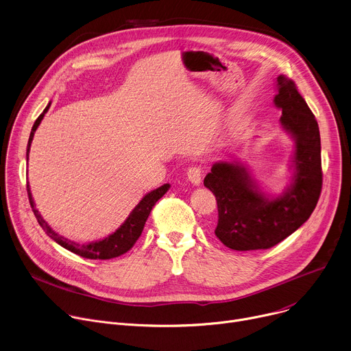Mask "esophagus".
Segmentation results:
<instances>
[{"label": "esophagus", "instance_id": "obj_1", "mask_svg": "<svg viewBox=\"0 0 351 351\" xmlns=\"http://www.w3.org/2000/svg\"><path fill=\"white\" fill-rule=\"evenodd\" d=\"M202 178H203V172L199 167H190L187 171V179L193 186H199L202 183Z\"/></svg>", "mask_w": 351, "mask_h": 351}]
</instances>
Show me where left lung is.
<instances>
[{
    "instance_id": "1",
    "label": "left lung",
    "mask_w": 351,
    "mask_h": 351,
    "mask_svg": "<svg viewBox=\"0 0 351 351\" xmlns=\"http://www.w3.org/2000/svg\"><path fill=\"white\" fill-rule=\"evenodd\" d=\"M274 104L282 129L293 138L290 182L278 194L263 190L240 161H219L204 179L218 203L217 237L237 252L269 248L290 236L313 214L322 189L318 122L293 80L276 77Z\"/></svg>"
}]
</instances>
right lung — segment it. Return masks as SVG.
Wrapping results in <instances>:
<instances>
[{"label": "right lung", "mask_w": 351, "mask_h": 351, "mask_svg": "<svg viewBox=\"0 0 351 351\" xmlns=\"http://www.w3.org/2000/svg\"><path fill=\"white\" fill-rule=\"evenodd\" d=\"M49 106H51V101L48 103V106L45 107V110L43 111V114L36 119L30 136H29V141H27V148H26V160L29 161V152H30V145L33 141V136L34 132L37 130L38 125L41 123L44 115L47 114V111L49 110ZM171 184L165 183L161 187L152 190L149 193H147L141 199L140 203L132 210V213L129 214V217L125 219V222L111 234H108L107 237L101 239V240H95V241H90L87 244H79L76 241H72L64 236H61L58 232H56L51 226H49L44 218L41 217V214L38 213V210L36 208L34 199L30 191V187L27 184V194H29V202L32 206V210L37 218V222L40 223V226L43 228V230L51 237L54 241H57L60 245H62L64 248L69 250V252L83 257V258H88V260H111L115 257H119L122 254H125L126 252L134 245V243L137 241V239L140 237L143 229H144V223L152 213L153 207L156 206V203L158 199L169 190Z\"/></svg>", "instance_id": "1"}]
</instances>
